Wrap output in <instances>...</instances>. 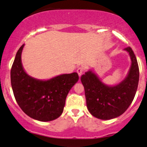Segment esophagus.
<instances>
[{
	"label": "esophagus",
	"mask_w": 147,
	"mask_h": 147,
	"mask_svg": "<svg viewBox=\"0 0 147 147\" xmlns=\"http://www.w3.org/2000/svg\"><path fill=\"white\" fill-rule=\"evenodd\" d=\"M84 68H82V67H79V68H77V73H78L79 77H80L81 76H82V73H83V72H84Z\"/></svg>",
	"instance_id": "34e87169"
}]
</instances>
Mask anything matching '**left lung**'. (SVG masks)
Wrapping results in <instances>:
<instances>
[{"instance_id":"8db88e82","label":"left lung","mask_w":147,"mask_h":147,"mask_svg":"<svg viewBox=\"0 0 147 147\" xmlns=\"http://www.w3.org/2000/svg\"><path fill=\"white\" fill-rule=\"evenodd\" d=\"M129 53L131 65L124 80L114 86L102 82L92 70L81 77L84 87L88 110L94 117L107 120L117 117L132 103L139 82V68L134 52L130 47L124 49Z\"/></svg>"}]
</instances>
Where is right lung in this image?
I'll use <instances>...</instances> for the list:
<instances>
[{
    "label": "right lung",
    "mask_w": 147,
    "mask_h": 147,
    "mask_svg": "<svg viewBox=\"0 0 147 147\" xmlns=\"http://www.w3.org/2000/svg\"><path fill=\"white\" fill-rule=\"evenodd\" d=\"M25 44L18 49L11 69L14 95L22 111L41 122L58 118L63 111L69 91L78 82L77 72L63 74L48 80H40L26 73L21 62Z\"/></svg>",
    "instance_id": "obj_1"
}]
</instances>
